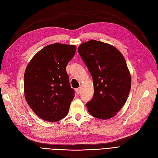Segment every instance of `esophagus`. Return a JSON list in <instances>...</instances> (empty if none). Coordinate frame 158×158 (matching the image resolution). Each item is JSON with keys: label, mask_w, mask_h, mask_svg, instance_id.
<instances>
[{"label": "esophagus", "mask_w": 158, "mask_h": 158, "mask_svg": "<svg viewBox=\"0 0 158 158\" xmlns=\"http://www.w3.org/2000/svg\"><path fill=\"white\" fill-rule=\"evenodd\" d=\"M80 90H81V88H77V89H76V93L78 94H79L80 93Z\"/></svg>", "instance_id": "esophagus-1"}]
</instances>
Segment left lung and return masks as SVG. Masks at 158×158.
Wrapping results in <instances>:
<instances>
[{"instance_id":"1","label":"left lung","mask_w":158,"mask_h":158,"mask_svg":"<svg viewBox=\"0 0 158 158\" xmlns=\"http://www.w3.org/2000/svg\"><path fill=\"white\" fill-rule=\"evenodd\" d=\"M78 51L92 76L94 96L87 102L94 117L106 120L125 105L131 86V77L122 53L109 44L94 40L79 45Z\"/></svg>"}]
</instances>
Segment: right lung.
<instances>
[{"mask_svg":"<svg viewBox=\"0 0 158 158\" xmlns=\"http://www.w3.org/2000/svg\"><path fill=\"white\" fill-rule=\"evenodd\" d=\"M74 45L45 46L29 62L24 74L27 102L38 117L56 122L66 116L74 98L66 67L76 53Z\"/></svg>","mask_w":158,"mask_h":158,"instance_id":"obj_1","label":"right lung"}]
</instances>
